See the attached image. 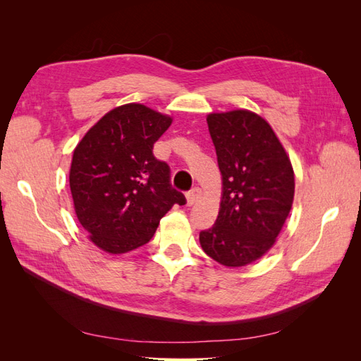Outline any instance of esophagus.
Listing matches in <instances>:
<instances>
[{
	"instance_id": "1",
	"label": "esophagus",
	"mask_w": 361,
	"mask_h": 361,
	"mask_svg": "<svg viewBox=\"0 0 361 361\" xmlns=\"http://www.w3.org/2000/svg\"><path fill=\"white\" fill-rule=\"evenodd\" d=\"M202 195V190L200 188H192L188 194H187V204L192 206L194 203H197V200L200 199Z\"/></svg>"
}]
</instances>
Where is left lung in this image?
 <instances>
[{
  "mask_svg": "<svg viewBox=\"0 0 361 361\" xmlns=\"http://www.w3.org/2000/svg\"><path fill=\"white\" fill-rule=\"evenodd\" d=\"M221 171L215 224L200 232L204 253L239 268L272 248L290 212L295 178L290 159L264 117L250 110L206 117Z\"/></svg>",
  "mask_w": 361,
  "mask_h": 361,
  "instance_id": "8db88e82",
  "label": "left lung"
}]
</instances>
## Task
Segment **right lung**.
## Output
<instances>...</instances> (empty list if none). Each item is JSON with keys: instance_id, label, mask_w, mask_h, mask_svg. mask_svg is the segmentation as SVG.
I'll return each mask as SVG.
<instances>
[{"instance_id": "right-lung-1", "label": "right lung", "mask_w": 361, "mask_h": 361, "mask_svg": "<svg viewBox=\"0 0 361 361\" xmlns=\"http://www.w3.org/2000/svg\"><path fill=\"white\" fill-rule=\"evenodd\" d=\"M171 122L143 104H125L108 111L76 145L69 171L75 214L105 253L145 245L173 204L187 202L171 188L167 164L152 154Z\"/></svg>"}]
</instances>
